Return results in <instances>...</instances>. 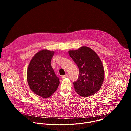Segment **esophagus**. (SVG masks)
<instances>
[{
    "instance_id": "1",
    "label": "esophagus",
    "mask_w": 131,
    "mask_h": 131,
    "mask_svg": "<svg viewBox=\"0 0 131 131\" xmlns=\"http://www.w3.org/2000/svg\"><path fill=\"white\" fill-rule=\"evenodd\" d=\"M67 77H68V75L66 74H65V75H64V76H62V78L64 79V78H65Z\"/></svg>"
}]
</instances>
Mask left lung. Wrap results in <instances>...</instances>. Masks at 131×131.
I'll use <instances>...</instances> for the list:
<instances>
[{"instance_id":"obj_1","label":"left lung","mask_w":131,"mask_h":131,"mask_svg":"<svg viewBox=\"0 0 131 131\" xmlns=\"http://www.w3.org/2000/svg\"><path fill=\"white\" fill-rule=\"evenodd\" d=\"M68 53L79 70L78 78L73 82L77 93L82 97L95 94L104 79V69L99 56L87 47L69 51Z\"/></svg>"}]
</instances>
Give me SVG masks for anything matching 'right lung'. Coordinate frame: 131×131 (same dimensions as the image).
Segmentation results:
<instances>
[{"label": "right lung", "mask_w": 131, "mask_h": 131, "mask_svg": "<svg viewBox=\"0 0 131 131\" xmlns=\"http://www.w3.org/2000/svg\"><path fill=\"white\" fill-rule=\"evenodd\" d=\"M54 52L47 50L36 53L27 71V80L32 91L43 98L51 96L58 89L60 79L51 65Z\"/></svg>", "instance_id": "right-lung-1"}]
</instances>
